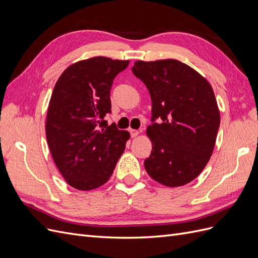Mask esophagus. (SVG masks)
I'll use <instances>...</instances> for the list:
<instances>
[{
    "label": "esophagus",
    "mask_w": 258,
    "mask_h": 258,
    "mask_svg": "<svg viewBox=\"0 0 258 258\" xmlns=\"http://www.w3.org/2000/svg\"><path fill=\"white\" fill-rule=\"evenodd\" d=\"M139 134H140V131H139V130H137V129H130V135H131V137H132V138H136V137H138V136H139Z\"/></svg>",
    "instance_id": "esophagus-1"
}]
</instances>
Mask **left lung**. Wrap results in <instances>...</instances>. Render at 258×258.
I'll use <instances>...</instances> for the list:
<instances>
[{"label": "left lung", "instance_id": "8db88e82", "mask_svg": "<svg viewBox=\"0 0 258 258\" xmlns=\"http://www.w3.org/2000/svg\"><path fill=\"white\" fill-rule=\"evenodd\" d=\"M132 72L145 84L153 103L146 172L167 187L188 184L207 166L216 142L221 115L212 86L175 59L138 60Z\"/></svg>", "mask_w": 258, "mask_h": 258}]
</instances>
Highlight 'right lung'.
Here are the masks:
<instances>
[{
  "mask_svg": "<svg viewBox=\"0 0 258 258\" xmlns=\"http://www.w3.org/2000/svg\"><path fill=\"white\" fill-rule=\"evenodd\" d=\"M129 60L92 57L68 67L49 100L45 131L52 159L66 182L87 191L105 184L130 134L108 126L110 91Z\"/></svg>",
  "mask_w": 258,
  "mask_h": 258,
  "instance_id": "add662e5",
  "label": "right lung"
}]
</instances>
